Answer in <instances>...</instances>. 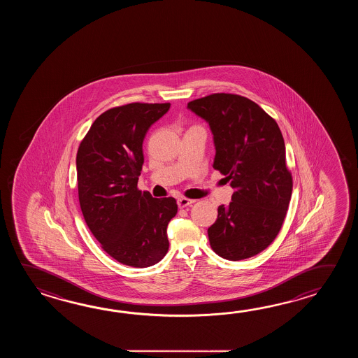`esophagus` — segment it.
Here are the masks:
<instances>
[{
	"label": "esophagus",
	"instance_id": "obj_1",
	"mask_svg": "<svg viewBox=\"0 0 358 358\" xmlns=\"http://www.w3.org/2000/svg\"><path fill=\"white\" fill-rule=\"evenodd\" d=\"M192 203H194V199H189V198H179V199H178V206H179L180 208L188 207V206L192 205Z\"/></svg>",
	"mask_w": 358,
	"mask_h": 358
}]
</instances>
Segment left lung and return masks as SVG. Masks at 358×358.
<instances>
[{"instance_id": "obj_1", "label": "left lung", "mask_w": 358, "mask_h": 358, "mask_svg": "<svg viewBox=\"0 0 358 358\" xmlns=\"http://www.w3.org/2000/svg\"><path fill=\"white\" fill-rule=\"evenodd\" d=\"M188 107L210 124L213 169L234 189L207 230L210 245L222 259H250L274 242L289 206L293 178L282 131L256 102L239 94L213 93Z\"/></svg>"}]
</instances>
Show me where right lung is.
Instances as JSON below:
<instances>
[{"instance_id":"add662e5","label":"right lung","mask_w":358,"mask_h":358,"mask_svg":"<svg viewBox=\"0 0 358 358\" xmlns=\"http://www.w3.org/2000/svg\"><path fill=\"white\" fill-rule=\"evenodd\" d=\"M170 103L133 102L99 115L76 153L78 196L84 220L102 250L122 265L148 267L168 253L176 198L138 189L147 130Z\"/></svg>"}]
</instances>
